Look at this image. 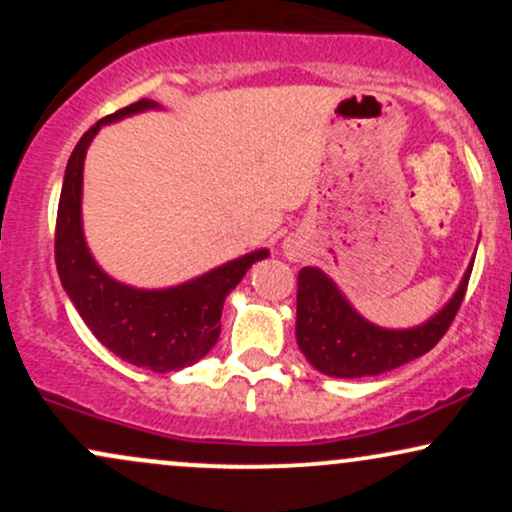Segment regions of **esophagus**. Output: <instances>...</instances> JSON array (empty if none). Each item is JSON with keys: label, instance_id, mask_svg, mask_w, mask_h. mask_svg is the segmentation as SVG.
Listing matches in <instances>:
<instances>
[{"label": "esophagus", "instance_id": "34e87169", "mask_svg": "<svg viewBox=\"0 0 512 512\" xmlns=\"http://www.w3.org/2000/svg\"><path fill=\"white\" fill-rule=\"evenodd\" d=\"M284 252L289 255V260H298V257L305 255V243L298 236H293L284 243Z\"/></svg>", "mask_w": 512, "mask_h": 512}]
</instances>
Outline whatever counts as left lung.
Listing matches in <instances>:
<instances>
[{
	"label": "left lung",
	"mask_w": 512,
	"mask_h": 512,
	"mask_svg": "<svg viewBox=\"0 0 512 512\" xmlns=\"http://www.w3.org/2000/svg\"><path fill=\"white\" fill-rule=\"evenodd\" d=\"M469 274L436 317L411 330H383L351 308L334 281L315 267L298 272L296 339L310 366L332 378H366L395 370L431 351L460 310Z\"/></svg>",
	"instance_id": "left-lung-1"
}]
</instances>
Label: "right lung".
<instances>
[{
	"instance_id": "right-lung-1",
	"label": "right lung",
	"mask_w": 512,
	"mask_h": 512,
	"mask_svg": "<svg viewBox=\"0 0 512 512\" xmlns=\"http://www.w3.org/2000/svg\"><path fill=\"white\" fill-rule=\"evenodd\" d=\"M149 108L158 105L142 98L103 117L74 146L64 170L57 207L55 264L64 291L98 342L132 366L170 373L192 366L209 354L221 334L223 301L252 264L269 257V250L250 252L187 284L161 291L117 284L93 262L81 231V180L86 149L101 125Z\"/></svg>"
}]
</instances>
